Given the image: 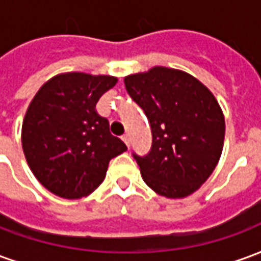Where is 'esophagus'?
<instances>
[{
    "mask_svg": "<svg viewBox=\"0 0 261 261\" xmlns=\"http://www.w3.org/2000/svg\"><path fill=\"white\" fill-rule=\"evenodd\" d=\"M121 140L124 141V144L127 145V147L130 148V136H128V134H125V136L121 137Z\"/></svg>",
    "mask_w": 261,
    "mask_h": 261,
    "instance_id": "34e87169",
    "label": "esophagus"
}]
</instances>
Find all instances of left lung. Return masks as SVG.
<instances>
[{
	"mask_svg": "<svg viewBox=\"0 0 261 261\" xmlns=\"http://www.w3.org/2000/svg\"><path fill=\"white\" fill-rule=\"evenodd\" d=\"M124 84L152 131L151 151L133 153L142 179L168 198L190 196L222 153L225 119L217 99L193 75L166 67L128 75Z\"/></svg>",
	"mask_w": 261,
	"mask_h": 261,
	"instance_id": "left-lung-1",
	"label": "left lung"
}]
</instances>
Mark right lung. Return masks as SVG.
<instances>
[{"label": "right lung", "instance_id": "obj_1", "mask_svg": "<svg viewBox=\"0 0 261 261\" xmlns=\"http://www.w3.org/2000/svg\"><path fill=\"white\" fill-rule=\"evenodd\" d=\"M116 76L65 72L37 91L22 124L29 168L48 192L63 198L91 194L105 179L110 159L127 149L96 112Z\"/></svg>", "mask_w": 261, "mask_h": 261}]
</instances>
